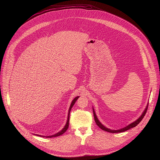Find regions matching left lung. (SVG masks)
<instances>
[{"label":"left lung","mask_w":160,"mask_h":160,"mask_svg":"<svg viewBox=\"0 0 160 160\" xmlns=\"http://www.w3.org/2000/svg\"><path fill=\"white\" fill-rule=\"evenodd\" d=\"M148 104H147V106H146L145 109L144 110L143 112L142 113V115H141V117H140L138 120H136L134 121L133 122L130 123V124L128 125L127 126H126V127H123V128H120V129H118V130H112V129H110V128H108L106 127L104 125H102V124L100 122V121L98 120V117H97V115H96V112H95V111H94V108H92V109H93V113H94V117L95 122H96V124L98 125V126L100 128H101L102 130H104V131L110 132V133H119V132H125V131H126V130H129V129H130V128H133V127H135V126L138 125L141 122V120L143 119L144 117L145 116L146 113V111H147V109H148Z\"/></svg>","instance_id":"left-lung-1"}]
</instances>
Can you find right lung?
Segmentation results:
<instances>
[{
  "label": "right lung",
  "instance_id": "1",
  "mask_svg": "<svg viewBox=\"0 0 160 160\" xmlns=\"http://www.w3.org/2000/svg\"><path fill=\"white\" fill-rule=\"evenodd\" d=\"M80 96H77L75 97L73 100L72 101L71 104H70V108H69V110H68V118H67V121H66V125H64V127H63V128L59 131V132L55 133V134H53L52 135H48V136H44V135H38V134H35V135H37V136H40V137H43V138H54V137H58V136H59L62 134H63L66 130L68 128V127H69V121H70V112L71 111V109L72 108V107L73 106V105L75 104V102L77 101V99H78Z\"/></svg>",
  "mask_w": 160,
  "mask_h": 160
}]
</instances>
